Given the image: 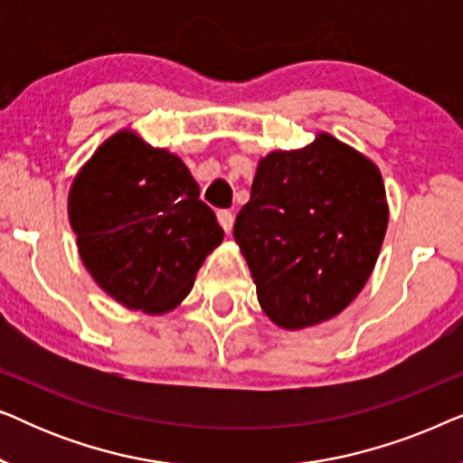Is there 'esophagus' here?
Instances as JSON below:
<instances>
[{
    "label": "esophagus",
    "mask_w": 463,
    "mask_h": 463,
    "mask_svg": "<svg viewBox=\"0 0 463 463\" xmlns=\"http://www.w3.org/2000/svg\"><path fill=\"white\" fill-rule=\"evenodd\" d=\"M217 221L225 232H230L233 225V213L227 211V208H221V211H217Z\"/></svg>",
    "instance_id": "1"
}]
</instances>
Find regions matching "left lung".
Here are the masks:
<instances>
[{
  "label": "left lung",
  "instance_id": "left-lung-1",
  "mask_svg": "<svg viewBox=\"0 0 463 463\" xmlns=\"http://www.w3.org/2000/svg\"><path fill=\"white\" fill-rule=\"evenodd\" d=\"M388 227L377 166L320 135L259 162L233 238L265 314L284 328L333 318L369 280Z\"/></svg>",
  "mask_w": 463,
  "mask_h": 463
}]
</instances>
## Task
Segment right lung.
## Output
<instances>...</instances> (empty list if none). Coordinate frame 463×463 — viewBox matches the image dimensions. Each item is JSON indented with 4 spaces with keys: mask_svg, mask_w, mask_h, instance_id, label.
I'll list each match as a JSON object with an SVG mask.
<instances>
[{
    "mask_svg": "<svg viewBox=\"0 0 463 463\" xmlns=\"http://www.w3.org/2000/svg\"><path fill=\"white\" fill-rule=\"evenodd\" d=\"M69 221L99 287L147 314L173 309L223 240L185 164L126 132L109 138L73 181Z\"/></svg>",
    "mask_w": 463,
    "mask_h": 463,
    "instance_id": "1",
    "label": "right lung"
}]
</instances>
